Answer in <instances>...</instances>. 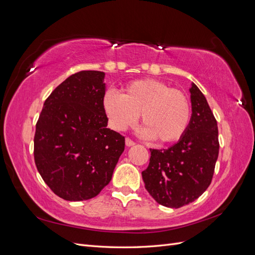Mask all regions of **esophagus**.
<instances>
[{
  "label": "esophagus",
  "mask_w": 255,
  "mask_h": 255,
  "mask_svg": "<svg viewBox=\"0 0 255 255\" xmlns=\"http://www.w3.org/2000/svg\"><path fill=\"white\" fill-rule=\"evenodd\" d=\"M126 144H127V146H132L135 144V142L130 139V138H126Z\"/></svg>",
  "instance_id": "34e87169"
}]
</instances>
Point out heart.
I'll return each instance as SVG.
<instances>
[{
  "label": "heart",
  "mask_w": 255,
  "mask_h": 255,
  "mask_svg": "<svg viewBox=\"0 0 255 255\" xmlns=\"http://www.w3.org/2000/svg\"><path fill=\"white\" fill-rule=\"evenodd\" d=\"M103 109L111 126L118 130L134 126L140 115V134L159 143L179 140L186 132L191 114L189 100L183 91L153 79L128 83L122 95L107 91Z\"/></svg>",
  "instance_id": "obj_1"
}]
</instances>
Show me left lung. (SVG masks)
<instances>
[{"mask_svg":"<svg viewBox=\"0 0 255 255\" xmlns=\"http://www.w3.org/2000/svg\"><path fill=\"white\" fill-rule=\"evenodd\" d=\"M191 118L186 132L170 148L150 149L144 187L158 204L179 208L194 202L210 186L218 158V127L204 95L192 83Z\"/></svg>","mask_w":255,"mask_h":255,"instance_id":"1","label":"left lung"}]
</instances>
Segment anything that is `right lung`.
Segmentation results:
<instances>
[{"instance_id": "right-lung-1", "label": "right lung", "mask_w": 255, "mask_h": 255, "mask_svg": "<svg viewBox=\"0 0 255 255\" xmlns=\"http://www.w3.org/2000/svg\"><path fill=\"white\" fill-rule=\"evenodd\" d=\"M105 73L80 71L52 91L36 125L35 164L44 183L67 201L98 196L112 180L125 137L107 128Z\"/></svg>"}]
</instances>
